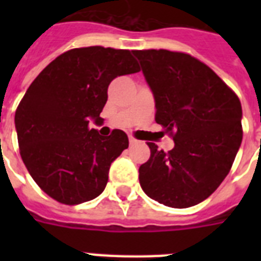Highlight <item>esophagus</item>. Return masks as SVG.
Returning <instances> with one entry per match:
<instances>
[{
	"label": "esophagus",
	"mask_w": 261,
	"mask_h": 261,
	"mask_svg": "<svg viewBox=\"0 0 261 261\" xmlns=\"http://www.w3.org/2000/svg\"><path fill=\"white\" fill-rule=\"evenodd\" d=\"M128 142H130V145H135L138 141H137L135 138H133V137H130V138H128Z\"/></svg>",
	"instance_id": "esophagus-1"
}]
</instances>
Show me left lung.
Here are the masks:
<instances>
[{
	"instance_id": "1",
	"label": "left lung",
	"mask_w": 261,
	"mask_h": 261,
	"mask_svg": "<svg viewBox=\"0 0 261 261\" xmlns=\"http://www.w3.org/2000/svg\"><path fill=\"white\" fill-rule=\"evenodd\" d=\"M155 101V122L173 137L168 153L149 142L139 184L161 204L186 208L207 199L230 171L243 141L237 94L199 59L168 50H134Z\"/></svg>"
}]
</instances>
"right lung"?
I'll list each match as a JSON object with an SVG mask.
<instances>
[{"label": "right lung", "instance_id": "right-lung-1", "mask_svg": "<svg viewBox=\"0 0 261 261\" xmlns=\"http://www.w3.org/2000/svg\"><path fill=\"white\" fill-rule=\"evenodd\" d=\"M139 70L128 50L73 48L27 89L14 115L20 154L35 182L57 202L80 204L104 191L128 138L122 130L102 137L89 120H101L111 81Z\"/></svg>", "mask_w": 261, "mask_h": 261}]
</instances>
